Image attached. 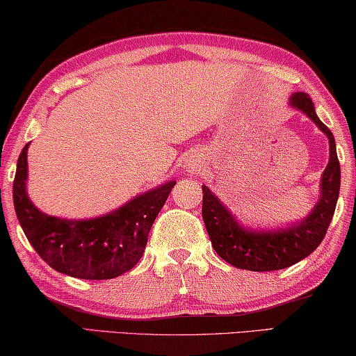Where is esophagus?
I'll return each instance as SVG.
<instances>
[{"mask_svg":"<svg viewBox=\"0 0 356 356\" xmlns=\"http://www.w3.org/2000/svg\"><path fill=\"white\" fill-rule=\"evenodd\" d=\"M187 166H188V168H195V166H196V160L188 161V163H187Z\"/></svg>","mask_w":356,"mask_h":356,"instance_id":"esophagus-1","label":"esophagus"}]
</instances>
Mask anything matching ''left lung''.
I'll return each instance as SVG.
<instances>
[{"instance_id":"1","label":"left lung","mask_w":356,"mask_h":356,"mask_svg":"<svg viewBox=\"0 0 356 356\" xmlns=\"http://www.w3.org/2000/svg\"><path fill=\"white\" fill-rule=\"evenodd\" d=\"M289 105L309 116L330 140V161L321 174L320 200L302 220L280 229L256 230L241 225L224 203L203 185L201 214L212 248L225 262L235 265L236 268L270 272L291 267L320 246L332 220L341 188V164L337 160L336 140L327 126L318 118L309 94L294 92L289 97Z\"/></svg>"}]
</instances>
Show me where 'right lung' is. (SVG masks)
Instances as JSON below:
<instances>
[{
    "mask_svg": "<svg viewBox=\"0 0 356 356\" xmlns=\"http://www.w3.org/2000/svg\"><path fill=\"white\" fill-rule=\"evenodd\" d=\"M29 145L20 152L13 198L20 227L40 257L59 273L81 280H110L134 267L148 233L176 180L137 195L92 219H62L40 211L26 193Z\"/></svg>",
    "mask_w": 356,
    "mask_h": 356,
    "instance_id": "add662e5",
    "label": "right lung"
}]
</instances>
